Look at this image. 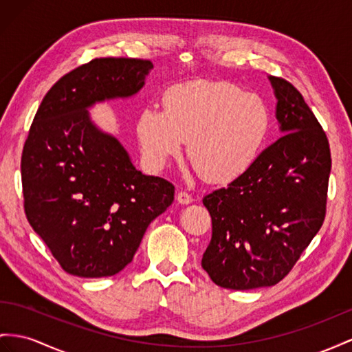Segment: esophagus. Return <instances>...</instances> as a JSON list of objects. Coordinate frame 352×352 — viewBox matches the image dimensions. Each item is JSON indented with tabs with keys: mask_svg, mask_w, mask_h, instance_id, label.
<instances>
[{
	"mask_svg": "<svg viewBox=\"0 0 352 352\" xmlns=\"http://www.w3.org/2000/svg\"><path fill=\"white\" fill-rule=\"evenodd\" d=\"M177 201L179 202V204H183V205H187V204H192L193 202V196L190 195V193H187V192H178V195H177Z\"/></svg>",
	"mask_w": 352,
	"mask_h": 352,
	"instance_id": "esophagus-1",
	"label": "esophagus"
}]
</instances>
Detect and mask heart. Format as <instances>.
I'll return each instance as SVG.
<instances>
[{"label":"heart","mask_w":352,"mask_h":352,"mask_svg":"<svg viewBox=\"0 0 352 352\" xmlns=\"http://www.w3.org/2000/svg\"><path fill=\"white\" fill-rule=\"evenodd\" d=\"M269 129V111L256 94L228 83L174 86L165 108L147 105L137 132L146 165L160 170L178 156L187 138L188 156L212 182H224L253 164Z\"/></svg>","instance_id":"heart-1"}]
</instances>
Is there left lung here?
<instances>
[{
  "mask_svg": "<svg viewBox=\"0 0 352 352\" xmlns=\"http://www.w3.org/2000/svg\"><path fill=\"white\" fill-rule=\"evenodd\" d=\"M269 78L284 135L239 177L202 199L212 221L202 267L230 290L283 281L326 219L327 135L299 90L283 77Z\"/></svg>",
  "mask_w": 352,
  "mask_h": 352,
  "instance_id": "8db88e82",
  "label": "left lung"
}]
</instances>
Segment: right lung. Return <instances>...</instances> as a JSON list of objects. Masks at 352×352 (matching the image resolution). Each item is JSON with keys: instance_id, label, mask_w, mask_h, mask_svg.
Wrapping results in <instances>:
<instances>
[{"instance_id": "1", "label": "right lung", "mask_w": 352, "mask_h": 352, "mask_svg": "<svg viewBox=\"0 0 352 352\" xmlns=\"http://www.w3.org/2000/svg\"><path fill=\"white\" fill-rule=\"evenodd\" d=\"M147 59L96 58L60 77L35 113L23 144V208L65 272L111 276L132 262L148 224L174 202L175 187L142 175L86 108L137 94Z\"/></svg>"}]
</instances>
